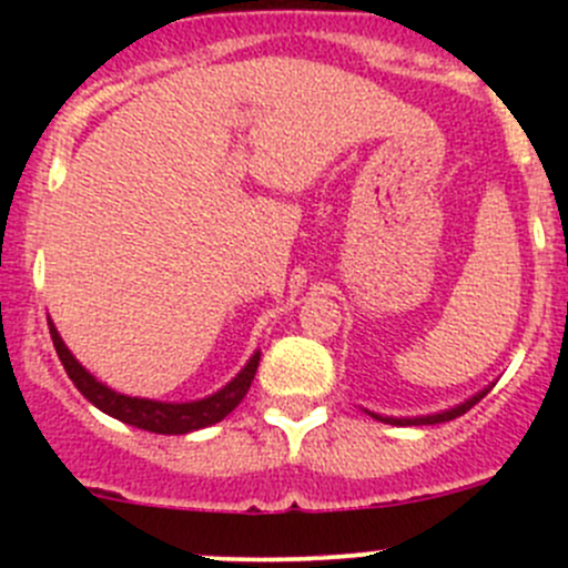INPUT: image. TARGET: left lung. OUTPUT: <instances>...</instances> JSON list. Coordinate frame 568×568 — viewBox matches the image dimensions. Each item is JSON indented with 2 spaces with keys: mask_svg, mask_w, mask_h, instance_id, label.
Masks as SVG:
<instances>
[{
  "mask_svg": "<svg viewBox=\"0 0 568 568\" xmlns=\"http://www.w3.org/2000/svg\"><path fill=\"white\" fill-rule=\"evenodd\" d=\"M491 387H495V382H491L489 387H484V390H478L475 395H469V398H467V400H462V404L450 406V409H443V412H432V415H417V417H390V415H379V412H371V409H365V412H368V415L374 417V420H379V423H390V426H437V423H448V420H454V417L464 415V412L473 409V406L478 404V400L484 398V395L489 393Z\"/></svg>",
  "mask_w": 568,
  "mask_h": 568,
  "instance_id": "1",
  "label": "left lung"
}]
</instances>
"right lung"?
<instances>
[{
    "instance_id": "right-lung-1",
    "label": "right lung",
    "mask_w": 568,
    "mask_h": 568,
    "mask_svg": "<svg viewBox=\"0 0 568 568\" xmlns=\"http://www.w3.org/2000/svg\"><path fill=\"white\" fill-rule=\"evenodd\" d=\"M49 332L51 343L57 348V357H60L62 368L71 376V382L77 385V390L84 395L93 406H99L101 412L120 423H129V426L142 428V432L153 434H189L197 432V428H209L214 423L225 420L233 409L244 400L252 379H255L257 363H261V352H255L247 359L242 371L227 382L225 387H220L216 393L205 395L197 400H156V398H140V395H125L112 390L104 382L95 379L82 363L71 354V348L65 346V341L57 332L54 321L49 318Z\"/></svg>"
}]
</instances>
